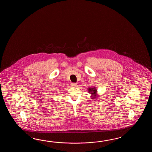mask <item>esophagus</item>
<instances>
[{"label":"esophagus","instance_id":"1","mask_svg":"<svg viewBox=\"0 0 152 152\" xmlns=\"http://www.w3.org/2000/svg\"><path fill=\"white\" fill-rule=\"evenodd\" d=\"M71 86H72V87H76L77 86V84H76V83H71Z\"/></svg>","mask_w":152,"mask_h":152}]
</instances>
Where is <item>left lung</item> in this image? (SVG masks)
I'll return each instance as SVG.
<instances>
[{
	"mask_svg": "<svg viewBox=\"0 0 152 152\" xmlns=\"http://www.w3.org/2000/svg\"><path fill=\"white\" fill-rule=\"evenodd\" d=\"M88 93L91 94V98L92 99H97L99 96L97 93V88L96 87H88L87 89Z\"/></svg>",
	"mask_w": 152,
	"mask_h": 152,
	"instance_id": "8db88e82",
	"label": "left lung"
}]
</instances>
